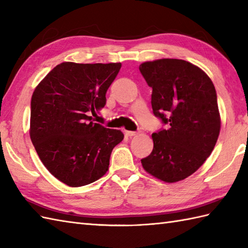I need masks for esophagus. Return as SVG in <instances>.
<instances>
[{
    "mask_svg": "<svg viewBox=\"0 0 248 248\" xmlns=\"http://www.w3.org/2000/svg\"><path fill=\"white\" fill-rule=\"evenodd\" d=\"M138 134V132H134V131H127V135L130 136V138H132V136H135Z\"/></svg>",
    "mask_w": 248,
    "mask_h": 248,
    "instance_id": "34e87169",
    "label": "esophagus"
}]
</instances>
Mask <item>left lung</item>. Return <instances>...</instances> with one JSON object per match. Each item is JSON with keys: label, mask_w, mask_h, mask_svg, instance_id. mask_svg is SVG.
I'll list each match as a JSON object with an SVG mask.
<instances>
[{"label": "left lung", "mask_w": 248, "mask_h": 248, "mask_svg": "<svg viewBox=\"0 0 248 248\" xmlns=\"http://www.w3.org/2000/svg\"><path fill=\"white\" fill-rule=\"evenodd\" d=\"M140 71L152 88L154 114L168 124L152 134L154 150L141 165L161 181H181L203 164L217 141L220 115L215 87L207 73L183 60L145 62Z\"/></svg>", "instance_id": "obj_1"}]
</instances>
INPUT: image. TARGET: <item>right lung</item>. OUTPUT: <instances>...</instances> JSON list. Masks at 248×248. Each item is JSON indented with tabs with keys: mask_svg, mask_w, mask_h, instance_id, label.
Listing matches in <instances>:
<instances>
[{
	"mask_svg": "<svg viewBox=\"0 0 248 248\" xmlns=\"http://www.w3.org/2000/svg\"><path fill=\"white\" fill-rule=\"evenodd\" d=\"M120 67V62H64L33 93L31 140L46 170L68 186L103 177L113 148L124 140L120 130L104 128L91 116L104 108L105 93Z\"/></svg>",
	"mask_w": 248,
	"mask_h": 248,
	"instance_id": "1",
	"label": "right lung"
}]
</instances>
